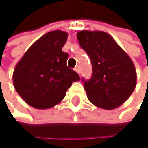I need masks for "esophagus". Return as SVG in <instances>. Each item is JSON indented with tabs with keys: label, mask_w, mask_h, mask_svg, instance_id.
I'll list each match as a JSON object with an SVG mask.
<instances>
[{
	"label": "esophagus",
	"mask_w": 148,
	"mask_h": 148,
	"mask_svg": "<svg viewBox=\"0 0 148 148\" xmlns=\"http://www.w3.org/2000/svg\"><path fill=\"white\" fill-rule=\"evenodd\" d=\"M75 71L76 73H78L79 75H80V67H79V66H76V67L75 68Z\"/></svg>",
	"instance_id": "34e87169"
}]
</instances>
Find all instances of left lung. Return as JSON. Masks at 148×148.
<instances>
[{"label": "left lung", "instance_id": "left-lung-1", "mask_svg": "<svg viewBox=\"0 0 148 148\" xmlns=\"http://www.w3.org/2000/svg\"><path fill=\"white\" fill-rule=\"evenodd\" d=\"M77 38L92 64L91 79H82L88 99L104 110L119 107L136 87L137 73L132 60L104 31L81 30Z\"/></svg>", "mask_w": 148, "mask_h": 148}]
</instances>
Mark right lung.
Segmentation results:
<instances>
[{
    "label": "right lung",
    "instance_id": "1",
    "mask_svg": "<svg viewBox=\"0 0 148 148\" xmlns=\"http://www.w3.org/2000/svg\"><path fill=\"white\" fill-rule=\"evenodd\" d=\"M68 33L52 30L38 38L16 64L13 84L23 100L38 110L60 103L78 73L66 66L68 54L62 51Z\"/></svg>",
    "mask_w": 148,
    "mask_h": 148
}]
</instances>
